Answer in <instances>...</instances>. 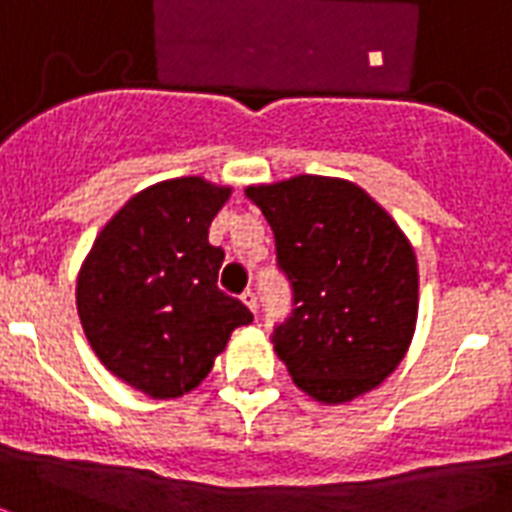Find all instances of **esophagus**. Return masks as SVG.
<instances>
[{
	"mask_svg": "<svg viewBox=\"0 0 512 512\" xmlns=\"http://www.w3.org/2000/svg\"><path fill=\"white\" fill-rule=\"evenodd\" d=\"M240 301H243L245 307H248V310H251L253 315H256V310H259V301H256V293H253L251 288H248V291H245L243 296H240Z\"/></svg>",
	"mask_w": 512,
	"mask_h": 512,
	"instance_id": "1",
	"label": "esophagus"
}]
</instances>
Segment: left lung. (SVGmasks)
<instances>
[{
    "label": "left lung",
    "instance_id": "obj_1",
    "mask_svg": "<svg viewBox=\"0 0 512 512\" xmlns=\"http://www.w3.org/2000/svg\"><path fill=\"white\" fill-rule=\"evenodd\" d=\"M293 285L275 352L293 384L326 406L366 395L406 358L419 315L417 253L358 184L291 176L245 186Z\"/></svg>",
    "mask_w": 512,
    "mask_h": 512
}]
</instances>
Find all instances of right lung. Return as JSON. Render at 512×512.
Masks as SVG:
<instances>
[{
    "instance_id": "add662e5",
    "label": "right lung",
    "mask_w": 512,
    "mask_h": 512,
    "mask_svg": "<svg viewBox=\"0 0 512 512\" xmlns=\"http://www.w3.org/2000/svg\"><path fill=\"white\" fill-rule=\"evenodd\" d=\"M232 186L202 176L133 194L95 237L77 275V315L104 368L154 400L192 392L253 315L219 291L224 251L208 229Z\"/></svg>"
}]
</instances>
